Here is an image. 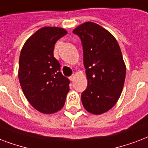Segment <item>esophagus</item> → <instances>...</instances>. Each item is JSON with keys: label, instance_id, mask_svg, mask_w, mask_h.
Instances as JSON below:
<instances>
[{"label": "esophagus", "instance_id": "1", "mask_svg": "<svg viewBox=\"0 0 148 148\" xmlns=\"http://www.w3.org/2000/svg\"><path fill=\"white\" fill-rule=\"evenodd\" d=\"M75 75H71L70 77H69V79H70L71 81H73V80H74V79H75Z\"/></svg>", "mask_w": 148, "mask_h": 148}]
</instances>
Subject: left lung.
<instances>
[{"label":"left lung","mask_w":148,"mask_h":148,"mask_svg":"<svg viewBox=\"0 0 148 148\" xmlns=\"http://www.w3.org/2000/svg\"><path fill=\"white\" fill-rule=\"evenodd\" d=\"M79 36L87 88L81 95L86 110L95 115L106 113L120 98L126 77V66L117 41L96 23L85 22L73 32Z\"/></svg>","instance_id":"1"}]
</instances>
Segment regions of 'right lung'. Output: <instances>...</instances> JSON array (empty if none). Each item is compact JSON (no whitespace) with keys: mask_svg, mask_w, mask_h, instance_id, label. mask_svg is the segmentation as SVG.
Instances as JSON below:
<instances>
[{"mask_svg":"<svg viewBox=\"0 0 148 148\" xmlns=\"http://www.w3.org/2000/svg\"><path fill=\"white\" fill-rule=\"evenodd\" d=\"M67 34L58 27H43L25 42L21 51L18 79L27 101L45 114L64 106L69 91V80L60 72L54 57L56 42Z\"/></svg>","mask_w":148,"mask_h":148,"instance_id":"add662e5","label":"right lung"}]
</instances>
